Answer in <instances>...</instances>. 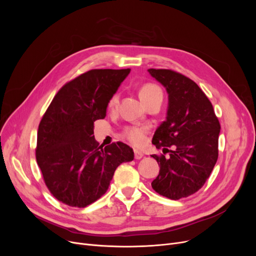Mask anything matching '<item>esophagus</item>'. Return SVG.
<instances>
[{
    "label": "esophagus",
    "mask_w": 256,
    "mask_h": 256,
    "mask_svg": "<svg viewBox=\"0 0 256 256\" xmlns=\"http://www.w3.org/2000/svg\"><path fill=\"white\" fill-rule=\"evenodd\" d=\"M135 152V158H136V160H140V158H142L143 156H144L141 152H139V150H135V152Z\"/></svg>",
    "instance_id": "1"
}]
</instances>
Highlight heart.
Masks as SVG:
<instances>
[{
	"label": "heart",
	"instance_id": "b5f03b06",
	"mask_svg": "<svg viewBox=\"0 0 256 256\" xmlns=\"http://www.w3.org/2000/svg\"><path fill=\"white\" fill-rule=\"evenodd\" d=\"M156 96H162V91L158 86L154 84H144L140 87L139 98L144 104ZM118 94H113L108 102V108L111 110L114 109L118 104ZM147 132H148V130L145 126H126L122 132V136L135 146H141L145 142Z\"/></svg>",
	"mask_w": 256,
	"mask_h": 256
}]
</instances>
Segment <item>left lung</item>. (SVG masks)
Segmentation results:
<instances>
[{"instance_id":"8db88e82","label":"left lung","mask_w":256,"mask_h":256,"mask_svg":"<svg viewBox=\"0 0 256 256\" xmlns=\"http://www.w3.org/2000/svg\"><path fill=\"white\" fill-rule=\"evenodd\" d=\"M168 93L166 120L154 132L152 144L165 156H152L160 166L152 189L172 200L197 192L218 160L219 120L212 106L194 80L170 70H148ZM174 145L169 151L167 146Z\"/></svg>"}]
</instances>
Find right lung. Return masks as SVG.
<instances>
[{"label": "right lung", "mask_w": 256, "mask_h": 256, "mask_svg": "<svg viewBox=\"0 0 256 256\" xmlns=\"http://www.w3.org/2000/svg\"><path fill=\"white\" fill-rule=\"evenodd\" d=\"M130 70H92L65 84L37 132L36 160L44 182L62 204L85 208L108 190L116 168L134 160L122 142L102 147L93 124L106 117L108 102Z\"/></svg>", "instance_id": "add662e5"}]
</instances>
